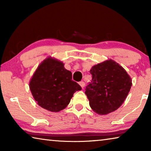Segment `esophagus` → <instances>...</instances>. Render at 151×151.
<instances>
[{
  "label": "esophagus",
  "mask_w": 151,
  "mask_h": 151,
  "mask_svg": "<svg viewBox=\"0 0 151 151\" xmlns=\"http://www.w3.org/2000/svg\"><path fill=\"white\" fill-rule=\"evenodd\" d=\"M79 85H80V86H81V87L82 88H84V86H85V83H84V82L83 81H81L80 82V83H79Z\"/></svg>",
  "instance_id": "1"
}]
</instances>
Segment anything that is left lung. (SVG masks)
Instances as JSON below:
<instances>
[{
    "mask_svg": "<svg viewBox=\"0 0 151 151\" xmlns=\"http://www.w3.org/2000/svg\"><path fill=\"white\" fill-rule=\"evenodd\" d=\"M92 81L85 94L93 111L107 114L123 103L132 86V81L123 68L112 60L94 65L90 70Z\"/></svg>",
    "mask_w": 151,
    "mask_h": 151,
    "instance_id": "1",
    "label": "left lung"
}]
</instances>
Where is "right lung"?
Segmentation results:
<instances>
[{"instance_id":"add662e5","label":"right lung","mask_w":151,"mask_h":151,"mask_svg":"<svg viewBox=\"0 0 151 151\" xmlns=\"http://www.w3.org/2000/svg\"><path fill=\"white\" fill-rule=\"evenodd\" d=\"M29 86L38 104L51 112L66 108L73 94L82 89L72 80V73L65 68L64 64L50 57L36 70Z\"/></svg>"}]
</instances>
